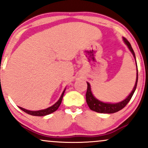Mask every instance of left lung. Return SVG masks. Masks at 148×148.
<instances>
[{
    "label": "left lung",
    "instance_id": "8db88e82",
    "mask_svg": "<svg viewBox=\"0 0 148 148\" xmlns=\"http://www.w3.org/2000/svg\"><path fill=\"white\" fill-rule=\"evenodd\" d=\"M123 40L124 42H125V44L127 45L128 48L130 49V51L132 53L134 58H135L136 60L135 53H134V51L133 49H132V46L130 45V43L129 42V41L126 38H125V37H123ZM137 82H138V67H137L136 81V84H135V86H134L133 90H132V92L130 93V95L127 97L126 99L117 103H103L102 101H100L98 99H97L96 98L93 96V95L92 94L90 86V84H88V83H87L88 88H87V92H86V102H87L88 106H89V108H90L92 111L97 112V113H116V112H118L119 111H120L121 109H123L124 107L126 106L127 103H129V101H130V99H132L134 92L136 90V88Z\"/></svg>",
    "mask_w": 148,
    "mask_h": 148
}]
</instances>
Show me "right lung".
Returning a JSON list of instances; mask_svg holds the SVG:
<instances>
[{
	"instance_id": "1",
	"label": "right lung",
	"mask_w": 148,
	"mask_h": 148,
	"mask_svg": "<svg viewBox=\"0 0 148 148\" xmlns=\"http://www.w3.org/2000/svg\"><path fill=\"white\" fill-rule=\"evenodd\" d=\"M64 90L63 91V92L62 93V95H61L60 99H59L58 101L57 102L55 103V104L53 105L52 106L49 107L48 108H46V109H44V110H40V111H28V110L25 109V108H21V107H19V108L20 109H21L23 111H24L25 113H28V114H29V115H34V116H45V115H49V114H50V113H53V112H55L58 109V107L60 106V103H61V102H62V97H63Z\"/></svg>"
}]
</instances>
